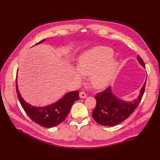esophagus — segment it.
<instances>
[{
  "label": "esophagus",
  "mask_w": 160,
  "mask_h": 160,
  "mask_svg": "<svg viewBox=\"0 0 160 160\" xmlns=\"http://www.w3.org/2000/svg\"><path fill=\"white\" fill-rule=\"evenodd\" d=\"M79 96H80V98H87V94L85 92H84V91H80Z\"/></svg>",
  "instance_id": "obj_1"
}]
</instances>
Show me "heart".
<instances>
[{
	"mask_svg": "<svg viewBox=\"0 0 160 160\" xmlns=\"http://www.w3.org/2000/svg\"><path fill=\"white\" fill-rule=\"evenodd\" d=\"M111 48L98 47L87 51L80 56L78 69L73 71L74 77L81 80L83 76H89V82L96 89H103L113 80L118 66V62L112 56Z\"/></svg>",
	"mask_w": 160,
	"mask_h": 160,
	"instance_id": "obj_1",
	"label": "heart"
}]
</instances>
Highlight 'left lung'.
Returning a JSON list of instances; mask_svg holds the SVG:
<instances>
[{
	"mask_svg": "<svg viewBox=\"0 0 160 160\" xmlns=\"http://www.w3.org/2000/svg\"><path fill=\"white\" fill-rule=\"evenodd\" d=\"M138 60L142 66L145 67L143 60L138 56ZM146 82L142 87L140 96L131 102L122 101L112 93L111 87H107L95 96L96 106L93 111L92 116L97 123L102 126L112 127L122 123L133 113L140 103L143 97Z\"/></svg>",
	"mask_w": 160,
	"mask_h": 160,
	"instance_id": "left-lung-1",
	"label": "left lung"
}]
</instances>
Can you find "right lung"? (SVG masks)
I'll return each mask as SVG.
<instances>
[{
    "label": "right lung",
    "instance_id": "obj_1",
    "mask_svg": "<svg viewBox=\"0 0 160 160\" xmlns=\"http://www.w3.org/2000/svg\"><path fill=\"white\" fill-rule=\"evenodd\" d=\"M45 40L44 39L37 42L36 45ZM16 87L20 103L25 113L33 122L45 128L56 127L62 122L69 113L73 104L79 100V92L78 91H75L65 94L62 99L49 106L40 108L35 107L27 103L22 99L18 91L17 83Z\"/></svg>",
    "mask_w": 160,
    "mask_h": 160
}]
</instances>
